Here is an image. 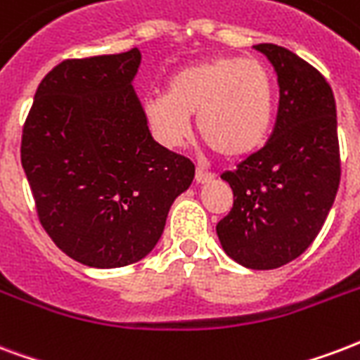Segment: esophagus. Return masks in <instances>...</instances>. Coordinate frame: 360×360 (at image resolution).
Returning <instances> with one entry per match:
<instances>
[{
  "label": "esophagus",
  "mask_w": 360,
  "mask_h": 360,
  "mask_svg": "<svg viewBox=\"0 0 360 360\" xmlns=\"http://www.w3.org/2000/svg\"><path fill=\"white\" fill-rule=\"evenodd\" d=\"M212 178H214V176H212L210 172H205L202 169L195 170V182L197 184H209Z\"/></svg>",
  "instance_id": "34e87169"
}]
</instances>
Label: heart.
I'll use <instances>...</instances> for the list:
<instances>
[{
	"label": "heart",
	"mask_w": 360,
	"mask_h": 360,
	"mask_svg": "<svg viewBox=\"0 0 360 360\" xmlns=\"http://www.w3.org/2000/svg\"><path fill=\"white\" fill-rule=\"evenodd\" d=\"M146 117L170 148L188 142L191 115L202 142L224 159H245L260 150L271 131L275 89L258 60L214 56L182 68L167 94L146 100Z\"/></svg>",
	"instance_id": "b5f03b06"
}]
</instances>
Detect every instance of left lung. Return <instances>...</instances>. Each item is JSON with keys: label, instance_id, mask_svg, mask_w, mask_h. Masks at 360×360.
I'll return each mask as SVG.
<instances>
[{"label": "left lung", "instance_id": "obj_1", "mask_svg": "<svg viewBox=\"0 0 360 360\" xmlns=\"http://www.w3.org/2000/svg\"><path fill=\"white\" fill-rule=\"evenodd\" d=\"M254 49L277 74L279 113L267 144L221 174L233 190V209L216 233L237 264L275 269L311 245L336 199V102L323 75L292 51L273 43Z\"/></svg>", "mask_w": 360, "mask_h": 360}]
</instances>
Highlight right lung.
I'll use <instances>...</instances> for the list:
<instances>
[{
	"label": "right lung",
	"instance_id": "right-lung-1",
	"mask_svg": "<svg viewBox=\"0 0 360 360\" xmlns=\"http://www.w3.org/2000/svg\"><path fill=\"white\" fill-rule=\"evenodd\" d=\"M139 47L64 60L34 96L20 159L41 226L83 266H131L153 250L172 202L195 176L153 140L132 87Z\"/></svg>",
	"mask_w": 360,
	"mask_h": 360
}]
</instances>
